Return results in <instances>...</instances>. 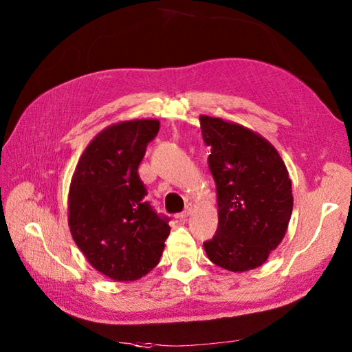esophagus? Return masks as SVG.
<instances>
[{"mask_svg":"<svg viewBox=\"0 0 352 352\" xmlns=\"http://www.w3.org/2000/svg\"><path fill=\"white\" fill-rule=\"evenodd\" d=\"M190 212H192V207H190V206H188V207L184 208V210H183L182 213H178V214H177V218H178V219H186V218H188V216L190 214Z\"/></svg>","mask_w":352,"mask_h":352,"instance_id":"esophagus-1","label":"esophagus"}]
</instances>
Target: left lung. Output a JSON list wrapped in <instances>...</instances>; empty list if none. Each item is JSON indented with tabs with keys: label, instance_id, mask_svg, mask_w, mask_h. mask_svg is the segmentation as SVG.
Listing matches in <instances>:
<instances>
[{
	"label": "left lung",
	"instance_id": "8db88e82",
	"mask_svg": "<svg viewBox=\"0 0 352 352\" xmlns=\"http://www.w3.org/2000/svg\"><path fill=\"white\" fill-rule=\"evenodd\" d=\"M208 169L216 183L218 230L207 257L227 271L258 267L283 241L290 221L292 183L276 149L245 126L199 116Z\"/></svg>",
	"mask_w": 352,
	"mask_h": 352
}]
</instances>
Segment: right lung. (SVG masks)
<instances>
[{"instance_id":"obj_1","label":"right lung","mask_w":352,"mask_h":352,"mask_svg":"<svg viewBox=\"0 0 352 352\" xmlns=\"http://www.w3.org/2000/svg\"><path fill=\"white\" fill-rule=\"evenodd\" d=\"M160 130L155 119L107 126L74 172L68 222L74 242L96 271L116 281L146 275L160 260L169 218L157 213L138 168Z\"/></svg>"}]
</instances>
